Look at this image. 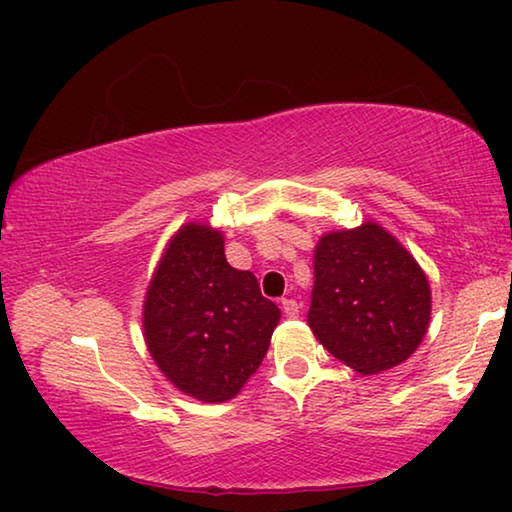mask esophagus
Listing matches in <instances>:
<instances>
[{
	"mask_svg": "<svg viewBox=\"0 0 512 512\" xmlns=\"http://www.w3.org/2000/svg\"><path fill=\"white\" fill-rule=\"evenodd\" d=\"M280 305H282V311H284V316H287V318H296L300 314V305H298L296 300L284 298Z\"/></svg>",
	"mask_w": 512,
	"mask_h": 512,
	"instance_id": "1",
	"label": "esophagus"
}]
</instances>
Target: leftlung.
Wrapping results in <instances>:
<instances>
[{
  "label": "left lung",
  "mask_w": 512,
  "mask_h": 512,
  "mask_svg": "<svg viewBox=\"0 0 512 512\" xmlns=\"http://www.w3.org/2000/svg\"><path fill=\"white\" fill-rule=\"evenodd\" d=\"M429 320L427 275L377 221L318 239L307 323L332 357L379 375L418 350Z\"/></svg>",
  "instance_id": "8db88e82"
}]
</instances>
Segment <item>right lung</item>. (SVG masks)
<instances>
[{
    "instance_id": "add662e5",
    "label": "right lung",
    "mask_w": 512,
    "mask_h": 512,
    "mask_svg": "<svg viewBox=\"0 0 512 512\" xmlns=\"http://www.w3.org/2000/svg\"><path fill=\"white\" fill-rule=\"evenodd\" d=\"M280 309L257 277L225 259L223 232L189 221L169 239L142 307L144 341L155 366L180 393L228 402L255 375Z\"/></svg>"
}]
</instances>
